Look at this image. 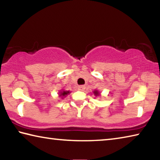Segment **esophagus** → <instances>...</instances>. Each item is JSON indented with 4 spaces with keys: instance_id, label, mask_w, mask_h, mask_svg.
<instances>
[{
    "instance_id": "obj_1",
    "label": "esophagus",
    "mask_w": 160,
    "mask_h": 160,
    "mask_svg": "<svg viewBox=\"0 0 160 160\" xmlns=\"http://www.w3.org/2000/svg\"><path fill=\"white\" fill-rule=\"evenodd\" d=\"M85 85H79V86H78V90H79L82 91V90H85Z\"/></svg>"
}]
</instances>
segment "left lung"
<instances>
[{
  "mask_svg": "<svg viewBox=\"0 0 160 160\" xmlns=\"http://www.w3.org/2000/svg\"><path fill=\"white\" fill-rule=\"evenodd\" d=\"M93 93H94V94L95 96H99V92L97 90H94V92H93Z\"/></svg>",
  "mask_w": 160,
  "mask_h": 160,
  "instance_id": "obj_1",
  "label": "left lung"
}]
</instances>
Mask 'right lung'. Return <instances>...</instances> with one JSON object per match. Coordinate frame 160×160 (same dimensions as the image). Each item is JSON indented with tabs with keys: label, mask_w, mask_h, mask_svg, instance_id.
<instances>
[{
	"label": "right lung",
	"mask_w": 160,
	"mask_h": 160,
	"mask_svg": "<svg viewBox=\"0 0 160 160\" xmlns=\"http://www.w3.org/2000/svg\"><path fill=\"white\" fill-rule=\"evenodd\" d=\"M69 93H70V91H61L60 93H59V97H61V98H63L64 97H66Z\"/></svg>",
	"instance_id": "right-lung-1"
}]
</instances>
